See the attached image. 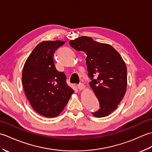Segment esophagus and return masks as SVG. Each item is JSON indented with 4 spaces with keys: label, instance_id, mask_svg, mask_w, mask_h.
Here are the masks:
<instances>
[{
    "label": "esophagus",
    "instance_id": "esophagus-1",
    "mask_svg": "<svg viewBox=\"0 0 152 152\" xmlns=\"http://www.w3.org/2000/svg\"><path fill=\"white\" fill-rule=\"evenodd\" d=\"M77 87H78V88L80 89V90H83L85 89V86L83 84V83H80V84H78V86H77Z\"/></svg>",
    "mask_w": 152,
    "mask_h": 152
}]
</instances>
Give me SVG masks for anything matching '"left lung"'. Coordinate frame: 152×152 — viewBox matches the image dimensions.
I'll return each mask as SVG.
<instances>
[{
    "instance_id": "obj_1",
    "label": "left lung",
    "mask_w": 152,
    "mask_h": 152,
    "mask_svg": "<svg viewBox=\"0 0 152 152\" xmlns=\"http://www.w3.org/2000/svg\"><path fill=\"white\" fill-rule=\"evenodd\" d=\"M71 47L86 53L91 86L100 107L92 114L107 116L118 108L125 94L127 84V66L120 54L110 44L100 43L91 37H81L69 42Z\"/></svg>"
}]
</instances>
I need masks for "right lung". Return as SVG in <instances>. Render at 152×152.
<instances>
[{"mask_svg": "<svg viewBox=\"0 0 152 152\" xmlns=\"http://www.w3.org/2000/svg\"><path fill=\"white\" fill-rule=\"evenodd\" d=\"M64 41H44L34 48L24 64L22 83L32 107L38 114L54 118L63 110L74 90L66 84V76L57 71L53 53Z\"/></svg>", "mask_w": 152, "mask_h": 152, "instance_id": "obj_1", "label": "right lung"}]
</instances>
